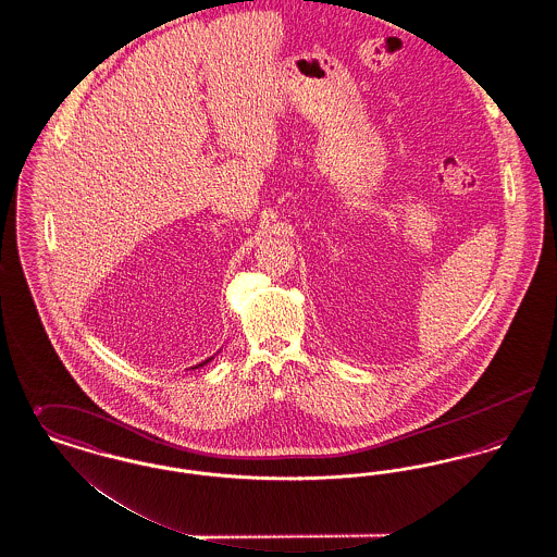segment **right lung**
<instances>
[{
  "label": "right lung",
  "mask_w": 557,
  "mask_h": 557,
  "mask_svg": "<svg viewBox=\"0 0 557 557\" xmlns=\"http://www.w3.org/2000/svg\"><path fill=\"white\" fill-rule=\"evenodd\" d=\"M209 361H212V357H209V359H207V361H202V363H200V366H196V368H202V366H207V363H209ZM196 368H194V370H196Z\"/></svg>",
  "instance_id": "1"
}]
</instances>
